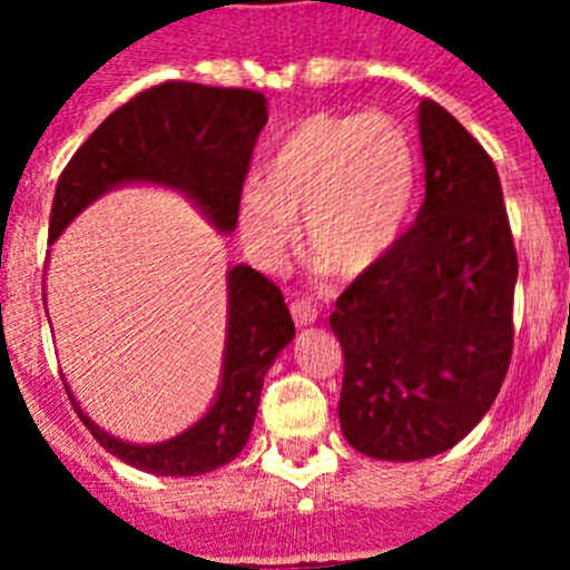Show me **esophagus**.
I'll return each mask as SVG.
<instances>
[{"mask_svg":"<svg viewBox=\"0 0 570 570\" xmlns=\"http://www.w3.org/2000/svg\"><path fill=\"white\" fill-rule=\"evenodd\" d=\"M289 312H292V320H295V325H301V327L314 325L320 317L317 306H312V303H306V301H295L289 306Z\"/></svg>","mask_w":570,"mask_h":570,"instance_id":"34e87169","label":"esophagus"}]
</instances>
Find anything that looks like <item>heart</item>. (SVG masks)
Masks as SVG:
<instances>
[{"label":"heart","instance_id":"b5f03b06","mask_svg":"<svg viewBox=\"0 0 570 570\" xmlns=\"http://www.w3.org/2000/svg\"><path fill=\"white\" fill-rule=\"evenodd\" d=\"M416 187V148L394 118L314 112L286 131L258 187L239 198V237L258 262L275 264L303 217L306 256L336 278H358L400 243Z\"/></svg>","mask_w":570,"mask_h":570}]
</instances>
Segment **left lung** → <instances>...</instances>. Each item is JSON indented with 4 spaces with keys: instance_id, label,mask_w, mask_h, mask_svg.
I'll return each mask as SVG.
<instances>
[{
    "instance_id": "8db88e82",
    "label": "left lung",
    "mask_w": 570,
    "mask_h": 570,
    "mask_svg": "<svg viewBox=\"0 0 570 570\" xmlns=\"http://www.w3.org/2000/svg\"><path fill=\"white\" fill-rule=\"evenodd\" d=\"M416 223L331 314L344 350L338 424L377 461H424L463 441L513 355V234L497 165L435 101L419 105Z\"/></svg>"
}]
</instances>
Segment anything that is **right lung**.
I'll use <instances>...</instances> for the list:
<instances>
[{"label":"right lung","mask_w":570,"mask_h":570,"mask_svg":"<svg viewBox=\"0 0 570 570\" xmlns=\"http://www.w3.org/2000/svg\"><path fill=\"white\" fill-rule=\"evenodd\" d=\"M264 124L267 99L256 90L195 82L142 90L115 109L66 165L51 204L49 245L94 200L126 184L176 189L217 232L232 234ZM226 292L220 386L209 411L184 433L159 444L115 439L79 407L66 383L73 411L109 455L157 476H195L232 463L245 450L264 375L295 338V322L278 286L248 264L228 269Z\"/></svg>","instance_id":"add662e5"}]
</instances>
